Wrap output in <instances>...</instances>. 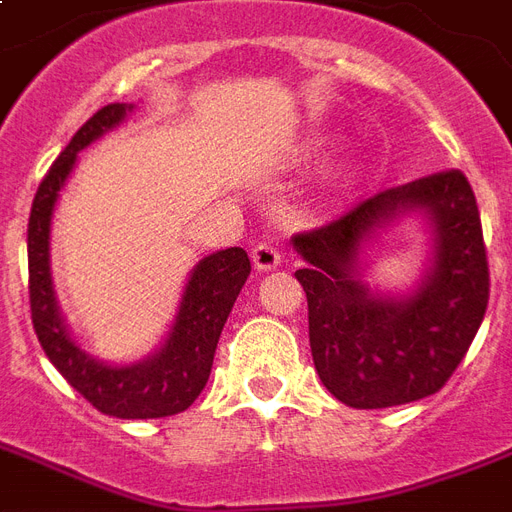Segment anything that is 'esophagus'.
<instances>
[{
	"label": "esophagus",
	"instance_id": "1",
	"mask_svg": "<svg viewBox=\"0 0 512 512\" xmlns=\"http://www.w3.org/2000/svg\"><path fill=\"white\" fill-rule=\"evenodd\" d=\"M252 263H255L257 271H273V268H279L282 265V252L273 247V244H257L252 249Z\"/></svg>",
	"mask_w": 512,
	"mask_h": 512
}]
</instances>
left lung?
<instances>
[{"instance_id": "left-lung-1", "label": "left lung", "mask_w": 512, "mask_h": 512, "mask_svg": "<svg viewBox=\"0 0 512 512\" xmlns=\"http://www.w3.org/2000/svg\"><path fill=\"white\" fill-rule=\"evenodd\" d=\"M405 213L433 236L430 268L408 296L370 291L361 247ZM308 300L311 357L349 408H392L435 395L454 376L489 306V260L475 193L459 169L389 187L317 230L292 236Z\"/></svg>"}]
</instances>
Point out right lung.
Masks as SVG:
<instances>
[{
  "instance_id": "right-lung-1",
  "label": "right lung",
  "mask_w": 512,
  "mask_h": 512,
  "mask_svg": "<svg viewBox=\"0 0 512 512\" xmlns=\"http://www.w3.org/2000/svg\"><path fill=\"white\" fill-rule=\"evenodd\" d=\"M131 104H107L66 144L39 182L29 217V300L31 322L48 360L96 408L115 419H163L187 411L204 392L214 349L241 287L247 282V252L220 249L190 271L179 311L161 349L134 365H107L72 341L50 279V222L58 193L77 163V152L117 128Z\"/></svg>"
}]
</instances>
